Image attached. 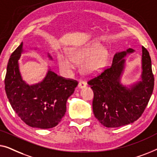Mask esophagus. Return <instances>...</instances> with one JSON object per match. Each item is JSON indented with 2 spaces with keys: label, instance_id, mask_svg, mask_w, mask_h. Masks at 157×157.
Wrapping results in <instances>:
<instances>
[{
  "label": "esophagus",
  "instance_id": "34e87169",
  "mask_svg": "<svg viewBox=\"0 0 157 157\" xmlns=\"http://www.w3.org/2000/svg\"><path fill=\"white\" fill-rule=\"evenodd\" d=\"M86 85H87V84H86L85 82H83V81L79 82V83H78V87L79 88H83V87H86Z\"/></svg>",
  "mask_w": 157,
  "mask_h": 157
}]
</instances>
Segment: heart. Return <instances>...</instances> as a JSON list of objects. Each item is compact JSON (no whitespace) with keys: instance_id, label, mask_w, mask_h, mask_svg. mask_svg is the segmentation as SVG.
Instances as JSON below:
<instances>
[{"instance_id":"heart-1","label":"heart","mask_w":157,"mask_h":157,"mask_svg":"<svg viewBox=\"0 0 157 157\" xmlns=\"http://www.w3.org/2000/svg\"><path fill=\"white\" fill-rule=\"evenodd\" d=\"M98 43L69 48L67 55L59 53L57 60L59 67L65 73L69 74L76 67V63H80L81 70L86 75H94L100 71L108 58V52L100 49Z\"/></svg>"}]
</instances>
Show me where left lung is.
Returning <instances> with one entry per match:
<instances>
[{"instance_id":"left-lung-1","label":"left lung","mask_w":157,"mask_h":157,"mask_svg":"<svg viewBox=\"0 0 157 157\" xmlns=\"http://www.w3.org/2000/svg\"><path fill=\"white\" fill-rule=\"evenodd\" d=\"M134 50L114 55L112 64L96 77L89 79L94 92L92 109L94 117L106 127H119L133 123L142 116L154 90V78L149 52L142 47V81L132 88L120 84L124 57Z\"/></svg>"}]
</instances>
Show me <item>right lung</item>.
<instances>
[{
  "mask_svg": "<svg viewBox=\"0 0 157 157\" xmlns=\"http://www.w3.org/2000/svg\"><path fill=\"white\" fill-rule=\"evenodd\" d=\"M22 52L23 43L11 54L8 63L5 90L10 105L30 127L40 129L56 127L65 116L66 102L78 85V81L49 70L41 82L29 86L22 79L19 72L18 59Z\"/></svg>",
  "mask_w": 157,
  "mask_h": 157,
  "instance_id": "right-lung-1",
  "label": "right lung"
}]
</instances>
